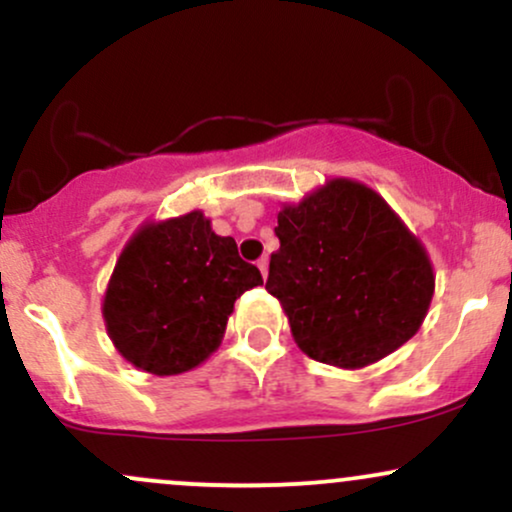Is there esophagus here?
Instances as JSON below:
<instances>
[{
	"label": "esophagus",
	"mask_w": 512,
	"mask_h": 512,
	"mask_svg": "<svg viewBox=\"0 0 512 512\" xmlns=\"http://www.w3.org/2000/svg\"><path fill=\"white\" fill-rule=\"evenodd\" d=\"M257 267H260L262 279H267V269H269V260H267V257H260V260H257Z\"/></svg>",
	"instance_id": "obj_1"
}]
</instances>
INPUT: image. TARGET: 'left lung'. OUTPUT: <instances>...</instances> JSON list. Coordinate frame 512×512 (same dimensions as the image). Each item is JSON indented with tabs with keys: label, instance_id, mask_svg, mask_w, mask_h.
Returning a JSON list of instances; mask_svg holds the SVG:
<instances>
[{
	"label": "left lung",
	"instance_id": "1",
	"mask_svg": "<svg viewBox=\"0 0 512 512\" xmlns=\"http://www.w3.org/2000/svg\"><path fill=\"white\" fill-rule=\"evenodd\" d=\"M267 291L303 354L337 368L380 361L419 332L436 276L378 192L337 178L279 211Z\"/></svg>",
	"mask_w": 512,
	"mask_h": 512
}]
</instances>
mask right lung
<instances>
[{
	"instance_id": "add662e5",
	"label": "right lung",
	"mask_w": 512,
	"mask_h": 512,
	"mask_svg": "<svg viewBox=\"0 0 512 512\" xmlns=\"http://www.w3.org/2000/svg\"><path fill=\"white\" fill-rule=\"evenodd\" d=\"M262 284L202 211L146 223L122 250L103 317L115 349L154 375L192 370L219 349L233 303Z\"/></svg>"
}]
</instances>
